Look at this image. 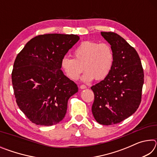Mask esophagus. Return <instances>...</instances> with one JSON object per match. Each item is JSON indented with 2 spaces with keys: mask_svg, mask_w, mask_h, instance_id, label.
<instances>
[{
  "mask_svg": "<svg viewBox=\"0 0 157 157\" xmlns=\"http://www.w3.org/2000/svg\"><path fill=\"white\" fill-rule=\"evenodd\" d=\"M79 88H80L81 89H86V88H87V86H86V85L82 84V85H81L80 86H79Z\"/></svg>",
  "mask_w": 157,
  "mask_h": 157,
  "instance_id": "obj_1",
  "label": "esophagus"
}]
</instances>
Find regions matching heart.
<instances>
[{
    "label": "heart",
    "mask_w": 157,
    "mask_h": 157,
    "mask_svg": "<svg viewBox=\"0 0 157 157\" xmlns=\"http://www.w3.org/2000/svg\"><path fill=\"white\" fill-rule=\"evenodd\" d=\"M73 57H63L61 60V67L71 80L78 79L84 69L86 70L82 77V80L85 82L107 78L114 60L110 45L91 41L82 42L74 50Z\"/></svg>",
    "instance_id": "heart-1"
}]
</instances>
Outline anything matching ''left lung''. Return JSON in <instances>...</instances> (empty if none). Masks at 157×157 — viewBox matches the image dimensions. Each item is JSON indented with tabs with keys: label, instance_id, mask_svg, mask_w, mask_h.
<instances>
[{
	"label": "left lung",
	"instance_id": "left-lung-1",
	"mask_svg": "<svg viewBox=\"0 0 157 157\" xmlns=\"http://www.w3.org/2000/svg\"><path fill=\"white\" fill-rule=\"evenodd\" d=\"M111 45L114 60L110 73L91 87L94 94L92 113L104 125L121 123L132 116L141 101L144 74L136 50L118 34L101 32Z\"/></svg>",
	"mask_w": 157,
	"mask_h": 157
}]
</instances>
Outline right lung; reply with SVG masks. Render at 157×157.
Wrapping results in <instances>:
<instances>
[{"instance_id": "obj_1", "label": "right lung", "mask_w": 157, "mask_h": 157, "mask_svg": "<svg viewBox=\"0 0 157 157\" xmlns=\"http://www.w3.org/2000/svg\"><path fill=\"white\" fill-rule=\"evenodd\" d=\"M79 39L75 34L36 36L16 57L12 73L16 101L32 123L50 126L64 118L68 100L78 87L61 70V60Z\"/></svg>"}]
</instances>
